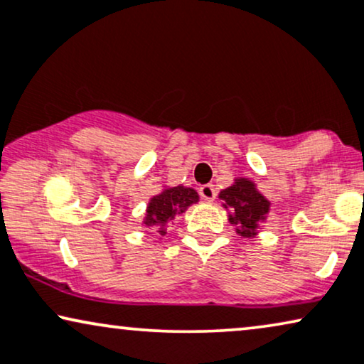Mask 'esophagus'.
Wrapping results in <instances>:
<instances>
[{"mask_svg": "<svg viewBox=\"0 0 364 364\" xmlns=\"http://www.w3.org/2000/svg\"><path fill=\"white\" fill-rule=\"evenodd\" d=\"M200 195H201V198L203 200H206V201H213L216 198V190H215V186L213 185H205V186H201L200 188Z\"/></svg>", "mask_w": 364, "mask_h": 364, "instance_id": "obj_1", "label": "esophagus"}]
</instances>
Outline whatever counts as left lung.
Listing matches in <instances>:
<instances>
[{"instance_id":"8db88e82","label":"left lung","mask_w":364,"mask_h":364,"mask_svg":"<svg viewBox=\"0 0 364 364\" xmlns=\"http://www.w3.org/2000/svg\"><path fill=\"white\" fill-rule=\"evenodd\" d=\"M220 200L235 231L243 238H255L271 206L268 198L258 191L256 183L250 178H235L231 186L220 191Z\"/></svg>"}]
</instances>
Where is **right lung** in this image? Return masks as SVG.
Returning a JSON list of instances; mask_svg holds the SVG:
<instances>
[{"instance_id":"obj_1","label":"right lung","mask_w":364,"mask_h":364,"mask_svg":"<svg viewBox=\"0 0 364 364\" xmlns=\"http://www.w3.org/2000/svg\"><path fill=\"white\" fill-rule=\"evenodd\" d=\"M200 201L196 190L188 186H164L159 195L153 196L146 206L143 225L154 226L161 236L166 235V226L174 218L183 215L191 205Z\"/></svg>"}]
</instances>
